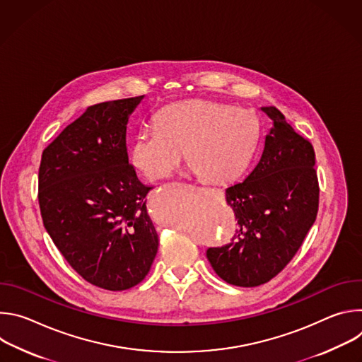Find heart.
Segmentation results:
<instances>
[{"mask_svg":"<svg viewBox=\"0 0 362 362\" xmlns=\"http://www.w3.org/2000/svg\"><path fill=\"white\" fill-rule=\"evenodd\" d=\"M156 123L140 129L130 147L133 166L150 180L170 177L186 151L206 182H232L247 166L261 137L259 119L252 110L211 100L169 106Z\"/></svg>","mask_w":362,"mask_h":362,"instance_id":"1","label":"heart"}]
</instances>
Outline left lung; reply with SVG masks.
<instances>
[{
	"mask_svg": "<svg viewBox=\"0 0 362 362\" xmlns=\"http://www.w3.org/2000/svg\"><path fill=\"white\" fill-rule=\"evenodd\" d=\"M272 129L262 156L240 183L225 190L238 222L230 242L208 247L215 272L236 286H259L295 256L317 219L320 185L315 151L274 106L261 109Z\"/></svg>",
	"mask_w": 362,
	"mask_h": 362,
	"instance_id": "1",
	"label": "left lung"
}]
</instances>
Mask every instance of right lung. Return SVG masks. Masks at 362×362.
Instances as JSON below:
<instances>
[{"label": "right lung", "instance_id": "right-lung-1", "mask_svg": "<svg viewBox=\"0 0 362 362\" xmlns=\"http://www.w3.org/2000/svg\"><path fill=\"white\" fill-rule=\"evenodd\" d=\"M144 95L98 103L42 151L38 203L45 230L69 265L107 291L140 284L159 238L126 146L129 117Z\"/></svg>", "mask_w": 362, "mask_h": 362}]
</instances>
